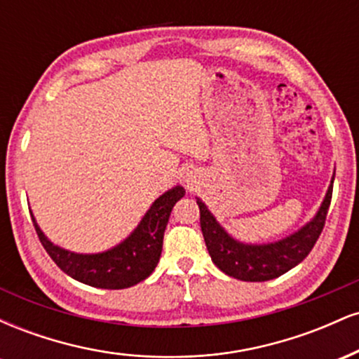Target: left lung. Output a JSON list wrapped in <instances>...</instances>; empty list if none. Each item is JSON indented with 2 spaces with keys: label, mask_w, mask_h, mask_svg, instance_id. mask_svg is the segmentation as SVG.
<instances>
[{
  "label": "left lung",
  "mask_w": 359,
  "mask_h": 359,
  "mask_svg": "<svg viewBox=\"0 0 359 359\" xmlns=\"http://www.w3.org/2000/svg\"><path fill=\"white\" fill-rule=\"evenodd\" d=\"M331 197L332 184L314 219L300 231L270 245H243L234 241L221 228L219 222L214 219L203 201L197 199V205L201 209V229L214 265L229 277L245 282H266L287 273L311 253L316 241L319 240L327 217V209L331 205Z\"/></svg>",
  "instance_id": "8db88e82"
}]
</instances>
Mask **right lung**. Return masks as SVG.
I'll use <instances>...</instances> for the list:
<instances>
[{
    "instance_id": "obj_1",
    "label": "right lung",
    "mask_w": 359,
    "mask_h": 359,
    "mask_svg": "<svg viewBox=\"0 0 359 359\" xmlns=\"http://www.w3.org/2000/svg\"><path fill=\"white\" fill-rule=\"evenodd\" d=\"M184 187L177 185L160 196L148 209L138 228L116 248L97 255H77L52 245L34 219L35 231L55 265L69 277L86 285L118 290L133 287L150 277L162 255L163 233L177 201L184 197Z\"/></svg>"
}]
</instances>
